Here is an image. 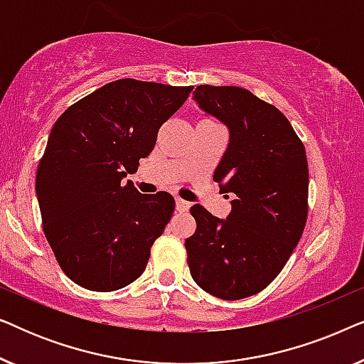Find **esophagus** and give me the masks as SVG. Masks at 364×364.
Instances as JSON below:
<instances>
[{
	"label": "esophagus",
	"mask_w": 364,
	"mask_h": 364,
	"mask_svg": "<svg viewBox=\"0 0 364 364\" xmlns=\"http://www.w3.org/2000/svg\"><path fill=\"white\" fill-rule=\"evenodd\" d=\"M176 207H177L178 212L186 213V212H188V208H191V203L186 202V200H182V198H177V200H176Z\"/></svg>",
	"instance_id": "obj_1"
}]
</instances>
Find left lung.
<instances>
[{"instance_id":"left-lung-1","label":"left lung","mask_w":364,"mask_h":364,"mask_svg":"<svg viewBox=\"0 0 364 364\" xmlns=\"http://www.w3.org/2000/svg\"><path fill=\"white\" fill-rule=\"evenodd\" d=\"M193 99L230 131L213 181L235 198L225 220L191 208L197 228L186 238L187 263L202 290L240 300L275 280L305 230V146L285 114L248 89L202 84Z\"/></svg>"}]
</instances>
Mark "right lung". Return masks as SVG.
<instances>
[{"label":"right lung","instance_id":"obj_1","mask_svg":"<svg viewBox=\"0 0 364 364\" xmlns=\"http://www.w3.org/2000/svg\"><path fill=\"white\" fill-rule=\"evenodd\" d=\"M193 86L117 79L79 99L51 129L36 172L44 237L79 287L114 291L146 270L171 220V193L144 196L131 181L162 124Z\"/></svg>","mask_w":364,"mask_h":364}]
</instances>
